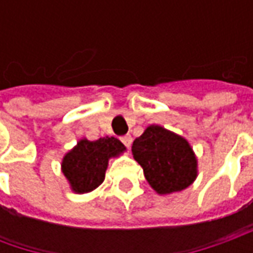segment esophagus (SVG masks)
<instances>
[{"instance_id":"obj_1","label":"esophagus","mask_w":253,"mask_h":253,"mask_svg":"<svg viewBox=\"0 0 253 253\" xmlns=\"http://www.w3.org/2000/svg\"><path fill=\"white\" fill-rule=\"evenodd\" d=\"M121 141L123 142V145H125L126 148H130V146H131L132 138H131V135H128V134H127V135H123V137L121 138Z\"/></svg>"}]
</instances>
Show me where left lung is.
<instances>
[{"mask_svg":"<svg viewBox=\"0 0 253 253\" xmlns=\"http://www.w3.org/2000/svg\"><path fill=\"white\" fill-rule=\"evenodd\" d=\"M131 152L149 184L161 195L184 190L196 179L198 164L190 143L164 127L149 126L135 138Z\"/></svg>","mask_w":253,"mask_h":253,"instance_id":"obj_1","label":"left lung"}]
</instances>
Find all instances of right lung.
<instances>
[{"instance_id":"1","label":"right lung","mask_w":253,"mask_h":253,"mask_svg":"<svg viewBox=\"0 0 253 253\" xmlns=\"http://www.w3.org/2000/svg\"><path fill=\"white\" fill-rule=\"evenodd\" d=\"M125 150V145L118 138L103 137L96 141L84 138L63 157V175L74 192H90L104 181L108 160Z\"/></svg>"}]
</instances>
